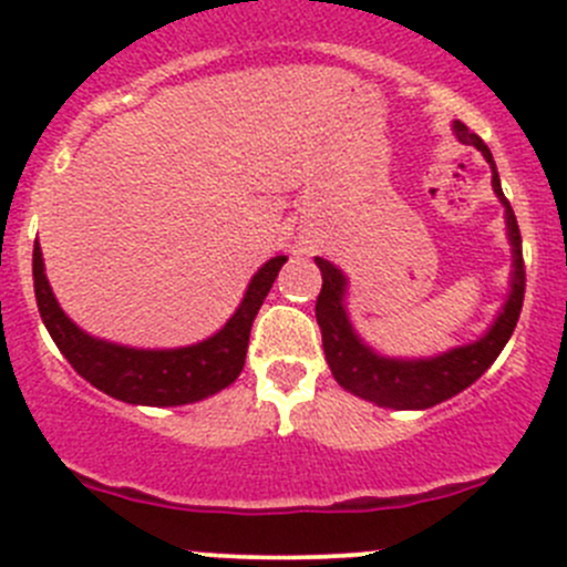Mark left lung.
Instances as JSON below:
<instances>
[{
	"label": "left lung",
	"mask_w": 567,
	"mask_h": 567,
	"mask_svg": "<svg viewBox=\"0 0 567 567\" xmlns=\"http://www.w3.org/2000/svg\"><path fill=\"white\" fill-rule=\"evenodd\" d=\"M455 134L466 145H474L488 164L494 167L488 145L480 140L477 134L466 128L463 123H455ZM494 192L499 194L502 205L507 214V233H511L513 244V285L511 299H507L505 312L496 318L488 334L483 340L472 342V346L455 348V351L444 353L436 359H420V362H403V359H384L375 357L368 346L359 342L353 334L351 323H348L346 310H342V290H346V277L331 266L323 257H316L320 274H323V288H320L316 301V318L323 334V353L329 362L331 375L342 390L359 394L364 400L386 405V409H431V405L442 403V400L453 398L466 390L468 384L480 379L485 370L494 364L505 342L511 340L513 329H516L518 316H522L524 305V288H527V268H524L522 255V230H518L516 214H513L511 203L502 194L499 173L494 167Z\"/></svg>",
	"instance_id": "8db88e82"
}]
</instances>
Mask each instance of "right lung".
I'll use <instances>...</instances> for the list:
<instances>
[{"instance_id":"add662e5","label":"right lung","mask_w":567,"mask_h":567,"mask_svg":"<svg viewBox=\"0 0 567 567\" xmlns=\"http://www.w3.org/2000/svg\"><path fill=\"white\" fill-rule=\"evenodd\" d=\"M285 260H288L285 255L271 257L255 274L241 307L227 320L219 334L197 342V346L177 348V351H136V348L112 346V342L84 334L56 305L49 279L43 274V257H40L38 244L32 251V279H35L40 318H43L51 340L84 381L112 398L125 400V403L183 405L225 390L238 379L244 362H247L251 320Z\"/></svg>"}]
</instances>
